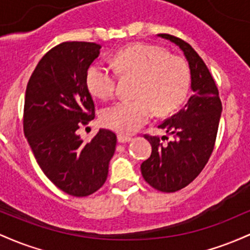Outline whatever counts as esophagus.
Instances as JSON below:
<instances>
[{"mask_svg": "<svg viewBox=\"0 0 250 250\" xmlns=\"http://www.w3.org/2000/svg\"><path fill=\"white\" fill-rule=\"evenodd\" d=\"M131 137L127 136V135H123V134H119L117 135V141L120 143H125V142H130L131 141Z\"/></svg>", "mask_w": 250, "mask_h": 250, "instance_id": "esophagus-1", "label": "esophagus"}]
</instances>
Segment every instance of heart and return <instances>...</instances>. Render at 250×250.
<instances>
[{
  "instance_id": "1",
  "label": "heart",
  "mask_w": 250,
  "mask_h": 250,
  "mask_svg": "<svg viewBox=\"0 0 250 250\" xmlns=\"http://www.w3.org/2000/svg\"><path fill=\"white\" fill-rule=\"evenodd\" d=\"M111 64L121 76L139 80L134 93L136 99L103 110V125L117 133H135L151 119L154 111L160 116L170 114L187 96L190 82L188 63L160 45H128L113 57ZM116 73L102 63L91 65L87 73L89 91L101 100L111 99L116 91Z\"/></svg>"
}]
</instances>
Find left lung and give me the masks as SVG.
Here are the masks:
<instances>
[{"instance_id": "1", "label": "left lung", "mask_w": 250, "mask_h": 250, "mask_svg": "<svg viewBox=\"0 0 250 250\" xmlns=\"http://www.w3.org/2000/svg\"><path fill=\"white\" fill-rule=\"evenodd\" d=\"M159 36L182 49L190 69L193 95L185 108L159 125L173 135L171 141L163 144L161 140L167 136L145 135L153 150L141 165V173L154 189L174 193L193 182L207 165L216 141L222 103L210 71L193 47L169 34Z\"/></svg>"}]
</instances>
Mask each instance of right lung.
<instances>
[{
	"mask_svg": "<svg viewBox=\"0 0 250 250\" xmlns=\"http://www.w3.org/2000/svg\"><path fill=\"white\" fill-rule=\"evenodd\" d=\"M94 42H62L37 63L27 84L23 131L40 168L57 188L75 197L104 185L116 135L108 129L84 143L77 134L95 117L87 73L100 55Z\"/></svg>",
	"mask_w": 250,
	"mask_h": 250,
	"instance_id": "right-lung-1",
	"label": "right lung"
}]
</instances>
